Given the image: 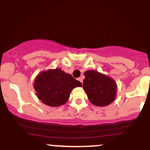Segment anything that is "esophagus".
Here are the masks:
<instances>
[{
	"instance_id": "34e87169",
	"label": "esophagus",
	"mask_w": 150,
	"mask_h": 150,
	"mask_svg": "<svg viewBox=\"0 0 150 150\" xmlns=\"http://www.w3.org/2000/svg\"><path fill=\"white\" fill-rule=\"evenodd\" d=\"M78 80L80 81L81 83H82V82H83V80H82V77H79L78 78Z\"/></svg>"
}]
</instances>
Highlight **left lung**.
Wrapping results in <instances>:
<instances>
[{"label":"left lung","instance_id":"1","mask_svg":"<svg viewBox=\"0 0 150 150\" xmlns=\"http://www.w3.org/2000/svg\"><path fill=\"white\" fill-rule=\"evenodd\" d=\"M84 75L83 89L91 103L105 106L113 101L117 87L112 79L94 70H87Z\"/></svg>","mask_w":150,"mask_h":150}]
</instances>
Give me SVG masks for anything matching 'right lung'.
Returning <instances> with one entry per match:
<instances>
[{
	"label": "right lung",
	"instance_id": "right-lung-1",
	"mask_svg": "<svg viewBox=\"0 0 150 150\" xmlns=\"http://www.w3.org/2000/svg\"><path fill=\"white\" fill-rule=\"evenodd\" d=\"M37 97L50 106L65 104L74 88L82 87L80 81L61 69L43 72L36 77L34 85Z\"/></svg>",
	"mask_w": 150,
	"mask_h": 150
}]
</instances>
